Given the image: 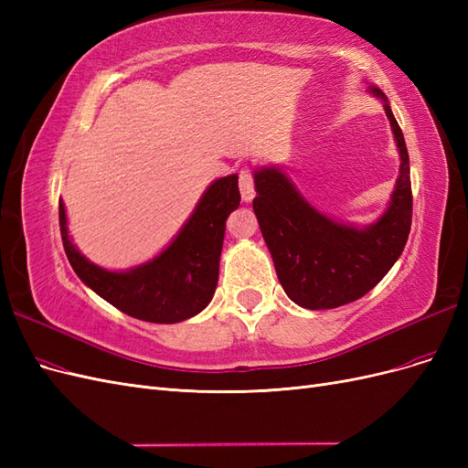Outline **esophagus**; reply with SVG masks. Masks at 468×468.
<instances>
[{
  "label": "esophagus",
  "instance_id": "1",
  "mask_svg": "<svg viewBox=\"0 0 468 468\" xmlns=\"http://www.w3.org/2000/svg\"><path fill=\"white\" fill-rule=\"evenodd\" d=\"M239 193H242L244 203H250L253 199V195H256V191H253V176L250 169H242V172H239Z\"/></svg>",
  "mask_w": 468,
  "mask_h": 468
}]
</instances>
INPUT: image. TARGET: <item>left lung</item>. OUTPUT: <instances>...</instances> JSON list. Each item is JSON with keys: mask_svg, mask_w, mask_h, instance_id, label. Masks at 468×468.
I'll return each instance as SVG.
<instances>
[{"mask_svg": "<svg viewBox=\"0 0 468 468\" xmlns=\"http://www.w3.org/2000/svg\"><path fill=\"white\" fill-rule=\"evenodd\" d=\"M390 121L400 154V172L382 217L357 229L322 215L294 187L281 167L253 172L256 212L275 271L287 296L303 308H337L361 299L400 258L412 226V183L404 134L388 99L369 86Z\"/></svg>", "mask_w": 468, "mask_h": 468, "instance_id": "1", "label": "left lung"}]
</instances>
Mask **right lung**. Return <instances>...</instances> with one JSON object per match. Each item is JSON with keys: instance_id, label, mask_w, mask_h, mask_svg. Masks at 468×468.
<instances>
[{"instance_id": "1", "label": "right lung", "mask_w": 468, "mask_h": 468, "mask_svg": "<svg viewBox=\"0 0 468 468\" xmlns=\"http://www.w3.org/2000/svg\"><path fill=\"white\" fill-rule=\"evenodd\" d=\"M238 205L236 174L212 181L189 220L162 253L129 271H107L74 246L60 201L62 244L76 275L109 304L138 320L176 324L199 314L215 294L226 218Z\"/></svg>"}]
</instances>
